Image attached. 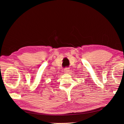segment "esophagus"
<instances>
[{"mask_svg":"<svg viewBox=\"0 0 124 124\" xmlns=\"http://www.w3.org/2000/svg\"><path fill=\"white\" fill-rule=\"evenodd\" d=\"M69 71H70V70H69V68H66L65 69H64V71L66 73H69Z\"/></svg>","mask_w":124,"mask_h":124,"instance_id":"obj_1","label":"esophagus"}]
</instances>
